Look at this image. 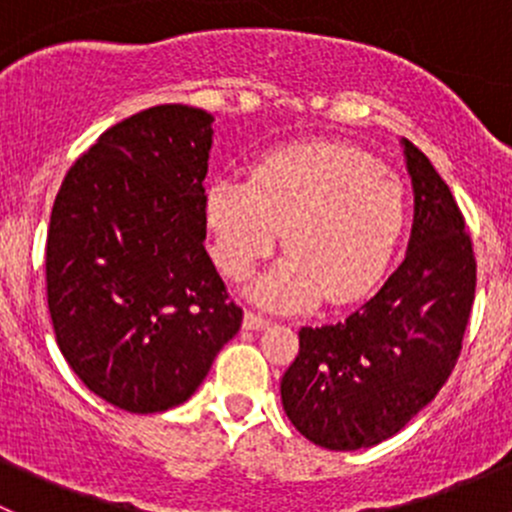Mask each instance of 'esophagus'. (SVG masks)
I'll return each instance as SVG.
<instances>
[{
    "label": "esophagus",
    "mask_w": 512,
    "mask_h": 512,
    "mask_svg": "<svg viewBox=\"0 0 512 512\" xmlns=\"http://www.w3.org/2000/svg\"><path fill=\"white\" fill-rule=\"evenodd\" d=\"M272 319L270 317H262L257 312H245V329H265L270 327Z\"/></svg>",
    "instance_id": "1"
}]
</instances>
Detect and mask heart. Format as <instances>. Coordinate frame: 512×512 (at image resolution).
Listing matches in <instances>:
<instances>
[{
	"instance_id": "obj_1",
	"label": "heart",
	"mask_w": 512,
	"mask_h": 512,
	"mask_svg": "<svg viewBox=\"0 0 512 512\" xmlns=\"http://www.w3.org/2000/svg\"><path fill=\"white\" fill-rule=\"evenodd\" d=\"M218 265L242 280L277 245L287 260L255 285L267 307L364 297L384 275L406 223L404 185L344 143H297L252 168L250 183L218 178L205 195Z\"/></svg>"
}]
</instances>
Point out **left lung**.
<instances>
[{
	"label": "left lung",
	"mask_w": 512,
	"mask_h": 512,
	"mask_svg": "<svg viewBox=\"0 0 512 512\" xmlns=\"http://www.w3.org/2000/svg\"><path fill=\"white\" fill-rule=\"evenodd\" d=\"M414 227L399 270L344 322L299 329L282 406L304 438L356 451L399 433L436 399L463 349L476 255L441 175L404 138Z\"/></svg>",
	"instance_id": "obj_1"
}]
</instances>
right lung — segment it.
<instances>
[{
    "label": "right lung",
    "instance_id": "obj_1",
    "mask_svg": "<svg viewBox=\"0 0 512 512\" xmlns=\"http://www.w3.org/2000/svg\"><path fill=\"white\" fill-rule=\"evenodd\" d=\"M213 116L163 103L116 123L66 173L46 237L56 344L108 404H183L242 324L205 252Z\"/></svg>",
    "mask_w": 512,
    "mask_h": 512
}]
</instances>
